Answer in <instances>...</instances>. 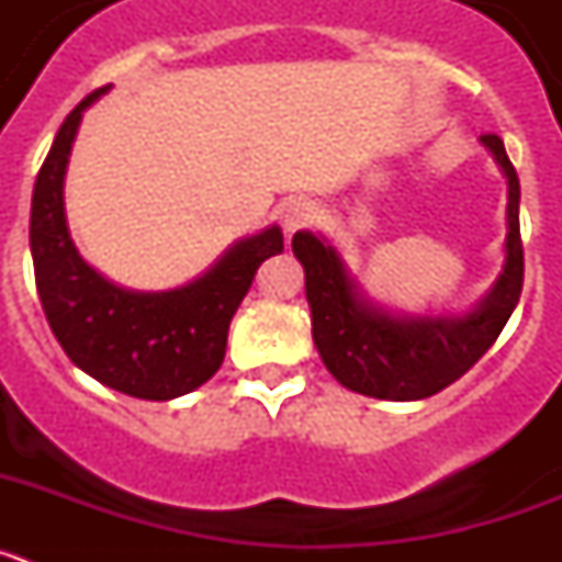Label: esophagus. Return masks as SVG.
Returning a JSON list of instances; mask_svg holds the SVG:
<instances>
[{
  "label": "esophagus",
  "mask_w": 562,
  "mask_h": 562,
  "mask_svg": "<svg viewBox=\"0 0 562 562\" xmlns=\"http://www.w3.org/2000/svg\"><path fill=\"white\" fill-rule=\"evenodd\" d=\"M312 216H315V207H312L310 200H301V196L286 202L284 211H281V222H284V231L290 233V236L295 231H301V227L310 225Z\"/></svg>",
  "instance_id": "obj_1"
}]
</instances>
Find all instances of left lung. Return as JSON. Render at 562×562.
Returning a JSON list of instances; mask_svg holds the SVG:
<instances>
[{
	"label": "left lung",
	"instance_id": "left-lung-1",
	"mask_svg": "<svg viewBox=\"0 0 562 562\" xmlns=\"http://www.w3.org/2000/svg\"><path fill=\"white\" fill-rule=\"evenodd\" d=\"M481 143L506 177V258L493 290L464 315H391L360 290L324 236L310 231L292 236V252L306 272L312 340L329 374L349 391L394 402L439 394L486 355L518 306L524 290L520 182L498 134H481Z\"/></svg>",
	"mask_w": 562,
	"mask_h": 562
}]
</instances>
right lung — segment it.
Returning <instances> with one entry per match:
<instances>
[{
	"label": "right lung",
	"instance_id": "right-lung-1",
	"mask_svg": "<svg viewBox=\"0 0 562 562\" xmlns=\"http://www.w3.org/2000/svg\"><path fill=\"white\" fill-rule=\"evenodd\" d=\"M109 89H95L67 114L36 177L30 207L36 290L49 329L78 369L121 394L166 402L220 371L233 315L258 267L284 250V233L272 225L241 238L205 276L166 292L126 290L89 267L69 236L64 173L83 112Z\"/></svg>",
	"mask_w": 562,
	"mask_h": 562
}]
</instances>
